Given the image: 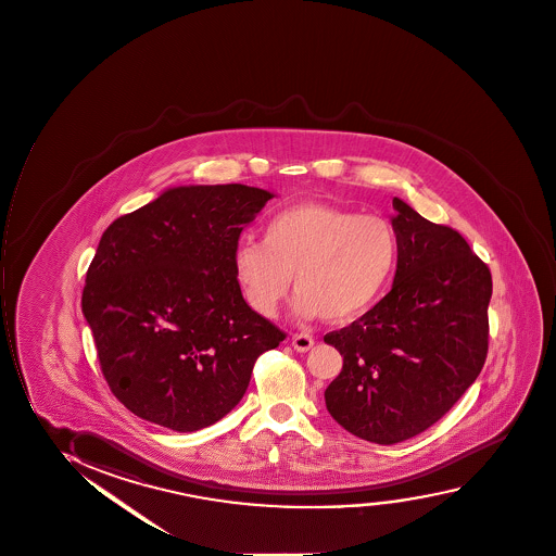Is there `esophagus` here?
Returning <instances> with one entry per match:
<instances>
[{"mask_svg":"<svg viewBox=\"0 0 556 556\" xmlns=\"http://www.w3.org/2000/svg\"><path fill=\"white\" fill-rule=\"evenodd\" d=\"M293 348L299 353H306L309 349L314 348V338L309 334H294L293 336Z\"/></svg>","mask_w":556,"mask_h":556,"instance_id":"obj_1","label":"esophagus"}]
</instances>
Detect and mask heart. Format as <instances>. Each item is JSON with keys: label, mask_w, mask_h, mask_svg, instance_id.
<instances>
[{"label": "heart", "mask_w": 556, "mask_h": 556, "mask_svg": "<svg viewBox=\"0 0 556 556\" xmlns=\"http://www.w3.org/2000/svg\"><path fill=\"white\" fill-rule=\"evenodd\" d=\"M397 255V233L387 218L299 203L265 222L262 242L235 248L231 265L257 314L275 317L293 278L296 314L349 323L379 302Z\"/></svg>", "instance_id": "1"}]
</instances>
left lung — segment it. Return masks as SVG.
I'll return each mask as SVG.
<instances>
[{
  "label": "left lung",
  "instance_id": "8db88e82",
  "mask_svg": "<svg viewBox=\"0 0 556 556\" xmlns=\"http://www.w3.org/2000/svg\"><path fill=\"white\" fill-rule=\"evenodd\" d=\"M400 255L394 286L374 308L325 341L343 368L325 390L341 428L377 444L420 435L482 371L489 348L488 265L459 231L394 198Z\"/></svg>",
  "mask_w": 556,
  "mask_h": 556
}]
</instances>
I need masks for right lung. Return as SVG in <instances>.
<instances>
[{
    "label": "right lung",
    "mask_w": 556,
    "mask_h": 556,
    "mask_svg": "<svg viewBox=\"0 0 556 556\" xmlns=\"http://www.w3.org/2000/svg\"><path fill=\"white\" fill-rule=\"evenodd\" d=\"M270 198L247 185L169 188L102 233L81 312L130 413L179 433L207 428L241 402L257 356L286 340L248 306L231 265Z\"/></svg>",
    "instance_id": "right-lung-1"
}]
</instances>
